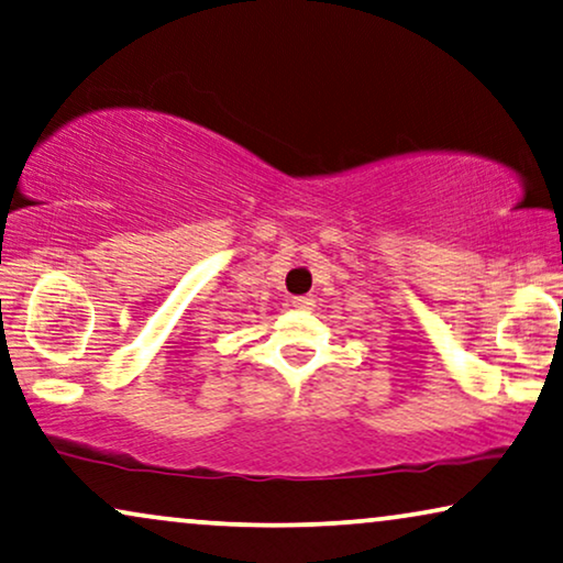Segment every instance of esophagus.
<instances>
[{"mask_svg": "<svg viewBox=\"0 0 563 563\" xmlns=\"http://www.w3.org/2000/svg\"><path fill=\"white\" fill-rule=\"evenodd\" d=\"M290 306L298 311H311L313 309V298L311 296H296L294 301H290Z\"/></svg>", "mask_w": 563, "mask_h": 563, "instance_id": "obj_1", "label": "esophagus"}]
</instances>
